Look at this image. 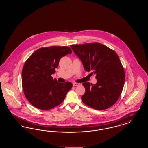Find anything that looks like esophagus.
<instances>
[{
	"label": "esophagus",
	"mask_w": 148,
	"mask_h": 148,
	"mask_svg": "<svg viewBox=\"0 0 148 148\" xmlns=\"http://www.w3.org/2000/svg\"><path fill=\"white\" fill-rule=\"evenodd\" d=\"M80 84H79V83H74L73 84V86H78V85H79Z\"/></svg>",
	"instance_id": "esophagus-1"
}]
</instances>
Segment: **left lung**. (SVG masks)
I'll return each mask as SVG.
<instances>
[{"label": "left lung", "mask_w": 148, "mask_h": 148, "mask_svg": "<svg viewBox=\"0 0 148 148\" xmlns=\"http://www.w3.org/2000/svg\"><path fill=\"white\" fill-rule=\"evenodd\" d=\"M85 71L96 75V84L84 82L82 101L97 110L106 109L119 98L125 82V73L117 54L100 43L71 45Z\"/></svg>", "instance_id": "obj_1"}]
</instances>
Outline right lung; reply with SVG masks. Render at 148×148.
Wrapping results in <instances>:
<instances>
[{
	"mask_svg": "<svg viewBox=\"0 0 148 148\" xmlns=\"http://www.w3.org/2000/svg\"><path fill=\"white\" fill-rule=\"evenodd\" d=\"M68 47L42 48L34 51L24 65L22 87L29 103L35 108L48 110L60 104L72 88L71 82L59 83L51 76L56 73L59 60L71 54Z\"/></svg>",
	"mask_w": 148,
	"mask_h": 148,
	"instance_id": "add662e5",
	"label": "right lung"
}]
</instances>
